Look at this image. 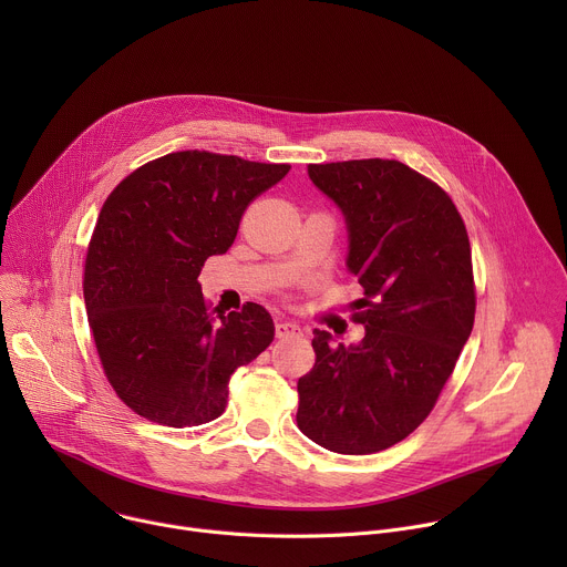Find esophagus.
Instances as JSON below:
<instances>
[{"label": "esophagus", "mask_w": 567, "mask_h": 567, "mask_svg": "<svg viewBox=\"0 0 567 567\" xmlns=\"http://www.w3.org/2000/svg\"><path fill=\"white\" fill-rule=\"evenodd\" d=\"M276 337H278V339H293V337H300V328L296 326V322L280 320V322H276Z\"/></svg>", "instance_id": "obj_1"}]
</instances>
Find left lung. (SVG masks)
Returning <instances> with one entry per match:
<instances>
[{"instance_id":"left-lung-1","label":"left lung","mask_w":567,"mask_h":567,"mask_svg":"<svg viewBox=\"0 0 567 567\" xmlns=\"http://www.w3.org/2000/svg\"><path fill=\"white\" fill-rule=\"evenodd\" d=\"M343 210L359 278V346L313 332L298 379V429L322 449L368 455L406 440L433 411L475 318L471 245L453 199L394 158L309 164Z\"/></svg>"}]
</instances>
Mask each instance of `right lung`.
Listing matches in <instances>:
<instances>
[{
	"label": "right lung",
	"instance_id": "right-lung-1",
	"mask_svg": "<svg viewBox=\"0 0 567 567\" xmlns=\"http://www.w3.org/2000/svg\"><path fill=\"white\" fill-rule=\"evenodd\" d=\"M289 164L206 150L171 152L127 175L94 226L83 293L103 372L136 415L173 426L217 420L230 374L274 341L256 302L226 313L197 276L226 254L247 206Z\"/></svg>",
	"mask_w": 567,
	"mask_h": 567
}]
</instances>
